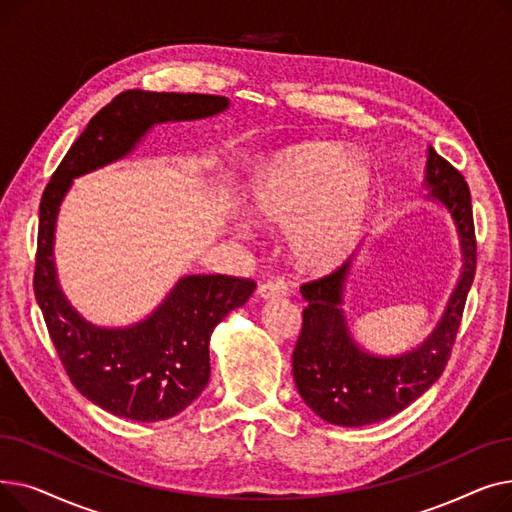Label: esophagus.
Listing matches in <instances>:
<instances>
[{"label": "esophagus", "mask_w": 512, "mask_h": 512, "mask_svg": "<svg viewBox=\"0 0 512 512\" xmlns=\"http://www.w3.org/2000/svg\"><path fill=\"white\" fill-rule=\"evenodd\" d=\"M288 294V284L284 280H270L259 286V297L263 301H270V299H280V297H286Z\"/></svg>", "instance_id": "1"}]
</instances>
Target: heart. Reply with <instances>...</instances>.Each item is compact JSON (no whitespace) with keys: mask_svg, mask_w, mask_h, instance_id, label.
Returning <instances> with one entry per match:
<instances>
[{"mask_svg":"<svg viewBox=\"0 0 512 512\" xmlns=\"http://www.w3.org/2000/svg\"><path fill=\"white\" fill-rule=\"evenodd\" d=\"M253 218L288 230L292 259L330 272L357 251L373 209V170L355 151L301 143L261 159L247 186Z\"/></svg>","mask_w":512,"mask_h":512,"instance_id":"heart-1","label":"heart"}]
</instances>
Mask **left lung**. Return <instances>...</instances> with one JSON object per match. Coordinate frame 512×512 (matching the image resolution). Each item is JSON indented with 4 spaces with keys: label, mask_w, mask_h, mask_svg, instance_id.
<instances>
[{
    "label": "left lung",
    "mask_w": 512,
    "mask_h": 512,
    "mask_svg": "<svg viewBox=\"0 0 512 512\" xmlns=\"http://www.w3.org/2000/svg\"><path fill=\"white\" fill-rule=\"evenodd\" d=\"M425 199L440 203L459 238L461 274L442 317L421 344L400 355H373L348 324L346 284L353 274L348 259L334 274L303 284L307 301L303 330L292 353V375L305 405L324 421L361 427L384 421L407 409L432 386L446 367L461 326L469 288L475 278V230L469 186L434 147H427Z\"/></svg>",
    "instance_id": "1"
}]
</instances>
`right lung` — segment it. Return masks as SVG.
Here are the masks:
<instances>
[{"label":"right lung","mask_w":512,"mask_h":512,"mask_svg":"<svg viewBox=\"0 0 512 512\" xmlns=\"http://www.w3.org/2000/svg\"><path fill=\"white\" fill-rule=\"evenodd\" d=\"M228 97L126 91L89 122L47 184L39 207L35 297L53 346L76 390L103 411L132 421H164L205 390L215 326L255 292L232 276L180 278L145 319L105 328L80 315L58 280L56 226L74 178L130 155L157 124L213 118Z\"/></svg>","instance_id":"1"}]
</instances>
